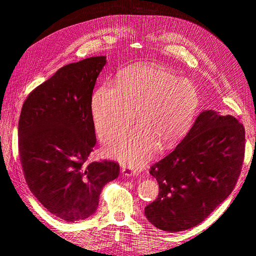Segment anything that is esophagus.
<instances>
[{
    "instance_id": "34e87169",
    "label": "esophagus",
    "mask_w": 256,
    "mask_h": 256,
    "mask_svg": "<svg viewBox=\"0 0 256 256\" xmlns=\"http://www.w3.org/2000/svg\"><path fill=\"white\" fill-rule=\"evenodd\" d=\"M122 173L125 176H136L138 174L134 168H132L131 166H124L122 168Z\"/></svg>"
}]
</instances>
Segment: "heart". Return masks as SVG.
Here are the masks:
<instances>
[{"label":"heart","mask_w":256,"mask_h":256,"mask_svg":"<svg viewBox=\"0 0 256 256\" xmlns=\"http://www.w3.org/2000/svg\"><path fill=\"white\" fill-rule=\"evenodd\" d=\"M198 106L194 83L159 64L126 68L118 76V86L104 83L92 98V118L104 142L118 138L138 110L140 124L106 148L109 156L134 168L150 159L159 144L166 148L180 141Z\"/></svg>","instance_id":"heart-1"}]
</instances>
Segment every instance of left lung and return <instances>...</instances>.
I'll list each match as a JSON object with an SVG mask.
<instances>
[{"label":"left lung","instance_id":"1","mask_svg":"<svg viewBox=\"0 0 256 256\" xmlns=\"http://www.w3.org/2000/svg\"><path fill=\"white\" fill-rule=\"evenodd\" d=\"M246 132L232 115L204 110L175 150L150 168L158 198L144 212L166 232L198 226L234 190L244 158Z\"/></svg>","mask_w":256,"mask_h":256}]
</instances>
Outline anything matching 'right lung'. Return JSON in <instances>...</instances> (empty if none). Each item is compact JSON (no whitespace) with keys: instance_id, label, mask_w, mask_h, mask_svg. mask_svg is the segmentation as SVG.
<instances>
[{"instance_id":"right-lung-1","label":"right lung","mask_w":256,"mask_h":256,"mask_svg":"<svg viewBox=\"0 0 256 256\" xmlns=\"http://www.w3.org/2000/svg\"><path fill=\"white\" fill-rule=\"evenodd\" d=\"M106 63V56H94L60 68L21 109L18 145L26 182L42 206L66 222L94 214L104 186L120 174L118 162H88L96 144L92 95Z\"/></svg>"}]
</instances>
